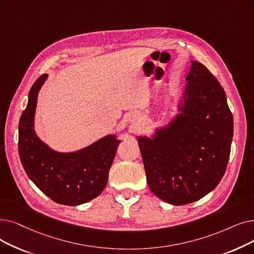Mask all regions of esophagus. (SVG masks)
I'll return each mask as SVG.
<instances>
[{"mask_svg": "<svg viewBox=\"0 0 254 254\" xmlns=\"http://www.w3.org/2000/svg\"><path fill=\"white\" fill-rule=\"evenodd\" d=\"M139 115L137 114V113H131L130 115H129V120L130 121H133V123H137V121L139 120Z\"/></svg>", "mask_w": 254, "mask_h": 254, "instance_id": "obj_1", "label": "esophagus"}]
</instances>
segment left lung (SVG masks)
<instances>
[{
  "instance_id": "left-lung-1",
  "label": "left lung",
  "mask_w": 254,
  "mask_h": 254,
  "mask_svg": "<svg viewBox=\"0 0 254 254\" xmlns=\"http://www.w3.org/2000/svg\"><path fill=\"white\" fill-rule=\"evenodd\" d=\"M179 114L138 144L151 192L173 205L199 200L223 178L234 135L225 91L203 64L192 61Z\"/></svg>"
}]
</instances>
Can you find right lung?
I'll list each match as a JSON object with an SVG mask.
<instances>
[{
    "mask_svg": "<svg viewBox=\"0 0 254 254\" xmlns=\"http://www.w3.org/2000/svg\"><path fill=\"white\" fill-rule=\"evenodd\" d=\"M47 79L45 73L33 84L19 119L20 162L29 179L52 200L71 206L83 204L105 189L121 140L116 135H107L72 152L56 151L40 140L34 129V117L38 92Z\"/></svg>",
    "mask_w": 254,
    "mask_h": 254,
    "instance_id": "add662e5",
    "label": "right lung"
}]
</instances>
